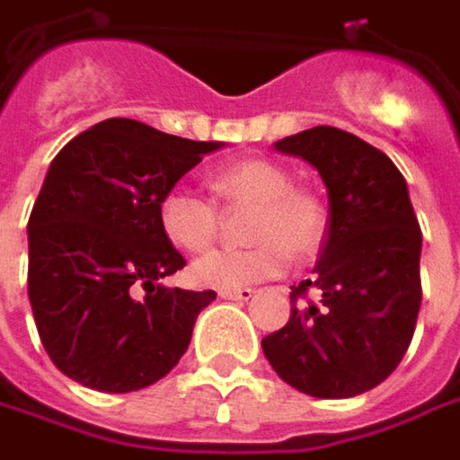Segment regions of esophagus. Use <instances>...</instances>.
Instances as JSON below:
<instances>
[{"label": "esophagus", "instance_id": "obj_1", "mask_svg": "<svg viewBox=\"0 0 460 460\" xmlns=\"http://www.w3.org/2000/svg\"><path fill=\"white\" fill-rule=\"evenodd\" d=\"M218 296H221V298H229V301H250L252 296H254V290L252 288H224V290H218Z\"/></svg>", "mask_w": 460, "mask_h": 460}]
</instances>
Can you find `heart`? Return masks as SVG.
Masks as SVG:
<instances>
[{"instance_id":"1","label":"heart","mask_w":460,"mask_h":460,"mask_svg":"<svg viewBox=\"0 0 460 460\" xmlns=\"http://www.w3.org/2000/svg\"><path fill=\"white\" fill-rule=\"evenodd\" d=\"M226 206H252L244 250H213L195 260L192 283L206 288H244L283 275L293 260L316 254L327 234V206L316 192L293 188V177L268 159H244L208 177ZM156 218L172 244L203 252L216 239L218 208L203 192L174 185L159 198Z\"/></svg>"}]
</instances>
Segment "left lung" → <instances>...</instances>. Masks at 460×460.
<instances>
[{"label": "left lung", "mask_w": 460, "mask_h": 460, "mask_svg": "<svg viewBox=\"0 0 460 460\" xmlns=\"http://www.w3.org/2000/svg\"><path fill=\"white\" fill-rule=\"evenodd\" d=\"M275 149L319 172L330 229L311 280L290 288L288 324L262 340V352L293 389L358 396L402 363L422 304V231L407 182L384 151L332 126L301 130Z\"/></svg>", "instance_id": "8db88e82"}]
</instances>
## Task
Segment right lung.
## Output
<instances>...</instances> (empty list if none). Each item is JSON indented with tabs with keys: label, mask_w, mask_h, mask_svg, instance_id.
Wrapping results in <instances>:
<instances>
[{
	"label": "right lung",
	"mask_w": 460,
	"mask_h": 460,
	"mask_svg": "<svg viewBox=\"0 0 460 460\" xmlns=\"http://www.w3.org/2000/svg\"><path fill=\"white\" fill-rule=\"evenodd\" d=\"M221 146L111 118L56 154L28 221V296L64 376L126 394L180 363L216 293L162 286L185 257L164 236L156 206Z\"/></svg>",
	"instance_id": "right-lung-1"
}]
</instances>
